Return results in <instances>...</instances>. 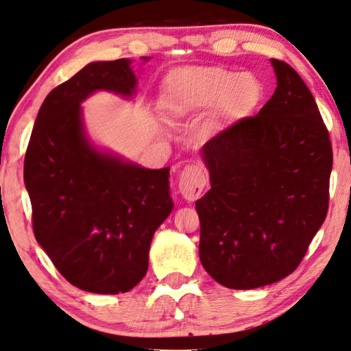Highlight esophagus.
<instances>
[{
    "label": "esophagus",
    "instance_id": "esophagus-1",
    "mask_svg": "<svg viewBox=\"0 0 351 351\" xmlns=\"http://www.w3.org/2000/svg\"><path fill=\"white\" fill-rule=\"evenodd\" d=\"M206 185V177L204 169L199 165H188L180 172L179 191L189 202L202 196Z\"/></svg>",
    "mask_w": 351,
    "mask_h": 351
}]
</instances>
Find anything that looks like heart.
Instances as JSON below:
<instances>
[{
    "label": "heart",
    "instance_id": "1",
    "mask_svg": "<svg viewBox=\"0 0 351 351\" xmlns=\"http://www.w3.org/2000/svg\"><path fill=\"white\" fill-rule=\"evenodd\" d=\"M260 96V84L250 74H238L222 66H188L165 79L162 104L174 117L215 106L216 119L232 121L254 110Z\"/></svg>",
    "mask_w": 351,
    "mask_h": 351
}]
</instances>
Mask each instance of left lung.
Returning <instances> with one entry per match:
<instances>
[{"instance_id":"1","label":"left lung","mask_w":351,"mask_h":351,"mask_svg":"<svg viewBox=\"0 0 351 351\" xmlns=\"http://www.w3.org/2000/svg\"><path fill=\"white\" fill-rule=\"evenodd\" d=\"M271 63V99L202 147L211 189L196 202L199 256L230 289L260 288L294 272L328 211V129L294 68Z\"/></svg>"}]
</instances>
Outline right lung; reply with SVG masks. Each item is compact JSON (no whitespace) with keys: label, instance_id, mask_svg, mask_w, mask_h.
<instances>
[{"label":"right lung","instance_id":"obj_1","mask_svg":"<svg viewBox=\"0 0 351 351\" xmlns=\"http://www.w3.org/2000/svg\"><path fill=\"white\" fill-rule=\"evenodd\" d=\"M135 85L129 59L88 63L45 97L25 155L37 243L73 286L95 294L140 283L155 230L172 210L169 168L125 163L84 134L85 97L96 90L130 96Z\"/></svg>","mask_w":351,"mask_h":351}]
</instances>
